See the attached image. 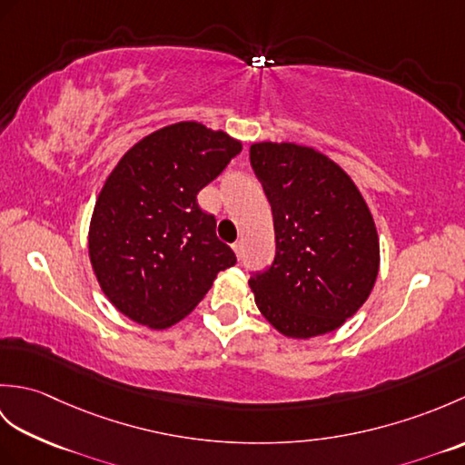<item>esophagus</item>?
Wrapping results in <instances>:
<instances>
[{"label":"esophagus","instance_id":"esophagus-1","mask_svg":"<svg viewBox=\"0 0 465 465\" xmlns=\"http://www.w3.org/2000/svg\"><path fill=\"white\" fill-rule=\"evenodd\" d=\"M232 248H233V252H235V255H238V258H242V253H243V243L238 240V242H235V243L232 245Z\"/></svg>","mask_w":465,"mask_h":465}]
</instances>
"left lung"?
I'll use <instances>...</instances> for the list:
<instances>
[{"label":"left lung","instance_id":"left-lung-1","mask_svg":"<svg viewBox=\"0 0 465 465\" xmlns=\"http://www.w3.org/2000/svg\"><path fill=\"white\" fill-rule=\"evenodd\" d=\"M250 162L275 230L272 265L250 280L255 305L288 338L338 330L370 298L380 272L368 203L351 177L313 147L252 143Z\"/></svg>","mask_w":465,"mask_h":465}]
</instances>
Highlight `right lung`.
I'll return each mask as SVG.
<instances>
[{
	"label": "right lung",
	"mask_w": 465,
	"mask_h": 465,
	"mask_svg": "<svg viewBox=\"0 0 465 465\" xmlns=\"http://www.w3.org/2000/svg\"><path fill=\"white\" fill-rule=\"evenodd\" d=\"M240 152L225 132L180 122L145 135L107 175L87 248L105 298L135 323L170 328L235 263L197 193Z\"/></svg>",
	"instance_id": "1"
}]
</instances>
